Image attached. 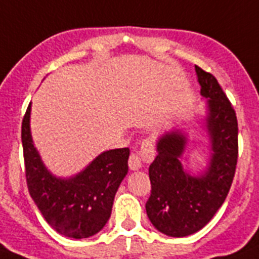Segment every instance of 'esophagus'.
<instances>
[{"label":"esophagus","mask_w":259,"mask_h":259,"mask_svg":"<svg viewBox=\"0 0 259 259\" xmlns=\"http://www.w3.org/2000/svg\"><path fill=\"white\" fill-rule=\"evenodd\" d=\"M155 157V151L152 145L148 142L143 143L141 151L133 152L129 157V168L132 170H138L142 168V160L151 161Z\"/></svg>","instance_id":"obj_1"}]
</instances>
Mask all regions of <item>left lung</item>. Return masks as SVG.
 I'll return each instance as SVG.
<instances>
[{
	"label": "left lung",
	"instance_id": "obj_1",
	"mask_svg": "<svg viewBox=\"0 0 259 259\" xmlns=\"http://www.w3.org/2000/svg\"><path fill=\"white\" fill-rule=\"evenodd\" d=\"M201 96L206 99L204 130L210 141L207 167L193 175L183 164L188 134L180 129L157 139V155L148 168L151 195L146 212L152 226L170 237L203 228L226 201L237 164V118L212 74L195 66Z\"/></svg>",
	"mask_w": 259,
	"mask_h": 259
}]
</instances>
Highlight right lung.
<instances>
[{
    "label": "right lung",
    "mask_w": 259,
    "mask_h": 259,
    "mask_svg": "<svg viewBox=\"0 0 259 259\" xmlns=\"http://www.w3.org/2000/svg\"><path fill=\"white\" fill-rule=\"evenodd\" d=\"M31 104L22 122L24 167L28 192L47 223L71 238L96 235L111 217L114 195L127 175L129 148L104 151L71 177L55 176L33 145Z\"/></svg>",
    "instance_id": "obj_1"
}]
</instances>
